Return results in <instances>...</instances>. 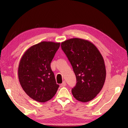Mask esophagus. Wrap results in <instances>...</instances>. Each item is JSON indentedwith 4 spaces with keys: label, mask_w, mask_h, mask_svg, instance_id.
I'll return each instance as SVG.
<instances>
[{
    "label": "esophagus",
    "mask_w": 128,
    "mask_h": 128,
    "mask_svg": "<svg viewBox=\"0 0 128 128\" xmlns=\"http://www.w3.org/2000/svg\"><path fill=\"white\" fill-rule=\"evenodd\" d=\"M66 86V83L65 81H64L61 84V86H62V87H64Z\"/></svg>",
    "instance_id": "esophagus-1"
}]
</instances>
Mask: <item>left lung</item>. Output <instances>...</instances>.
Segmentation results:
<instances>
[{"mask_svg": "<svg viewBox=\"0 0 128 128\" xmlns=\"http://www.w3.org/2000/svg\"><path fill=\"white\" fill-rule=\"evenodd\" d=\"M61 46L76 76V85L72 90L74 97L83 102L94 99L102 90L106 79L101 53L91 42L81 38L66 40Z\"/></svg>", "mask_w": 128, "mask_h": 128, "instance_id": "obj_1", "label": "left lung"}]
</instances>
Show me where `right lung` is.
I'll use <instances>...</instances> for the list:
<instances>
[{
  "instance_id": "1",
  "label": "right lung",
  "mask_w": 128,
  "mask_h": 128,
  "mask_svg": "<svg viewBox=\"0 0 128 128\" xmlns=\"http://www.w3.org/2000/svg\"><path fill=\"white\" fill-rule=\"evenodd\" d=\"M60 42H42L31 46L21 58L18 68L19 82L31 98L45 102L51 99L59 86L51 68V62Z\"/></svg>"
}]
</instances>
